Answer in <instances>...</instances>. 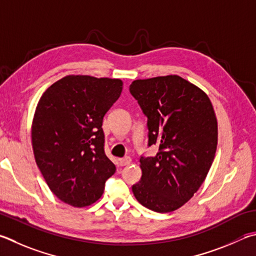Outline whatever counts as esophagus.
<instances>
[{"label": "esophagus", "mask_w": 256, "mask_h": 256, "mask_svg": "<svg viewBox=\"0 0 256 256\" xmlns=\"http://www.w3.org/2000/svg\"><path fill=\"white\" fill-rule=\"evenodd\" d=\"M131 158L130 156H125V158H122V159H118V164L120 166H128L130 164H131Z\"/></svg>", "instance_id": "1"}]
</instances>
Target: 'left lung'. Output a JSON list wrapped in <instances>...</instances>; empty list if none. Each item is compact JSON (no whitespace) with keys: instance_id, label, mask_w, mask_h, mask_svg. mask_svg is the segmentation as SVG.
Wrapping results in <instances>:
<instances>
[{"instance_id":"left-lung-1","label":"left lung","mask_w":256,"mask_h":256,"mask_svg":"<svg viewBox=\"0 0 256 256\" xmlns=\"http://www.w3.org/2000/svg\"><path fill=\"white\" fill-rule=\"evenodd\" d=\"M130 92L148 118V142L159 151L141 156L136 200L156 212L184 205L202 184L217 148V120L208 96L180 76L134 80Z\"/></svg>"}]
</instances>
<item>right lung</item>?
Listing matches in <instances>:
<instances>
[{
  "label": "right lung",
  "instance_id": "right-lung-1",
  "mask_svg": "<svg viewBox=\"0 0 256 256\" xmlns=\"http://www.w3.org/2000/svg\"><path fill=\"white\" fill-rule=\"evenodd\" d=\"M122 88L120 80L69 75L41 96L31 131L34 159L51 192L68 205L98 200L115 174L102 125Z\"/></svg>",
  "mask_w": 256,
  "mask_h": 256
}]
</instances>
